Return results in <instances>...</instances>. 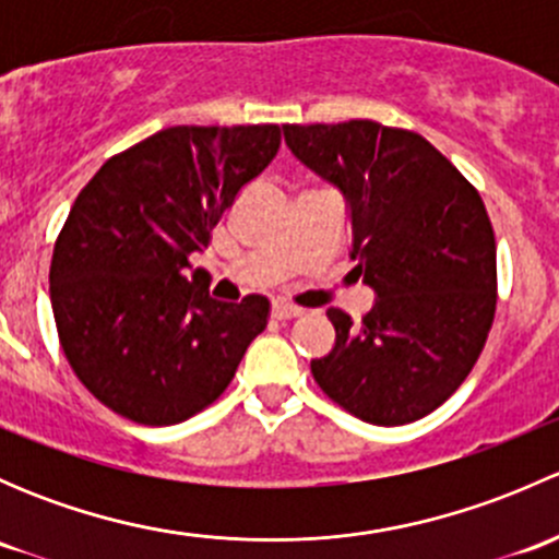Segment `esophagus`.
Segmentation results:
<instances>
[{
    "mask_svg": "<svg viewBox=\"0 0 559 559\" xmlns=\"http://www.w3.org/2000/svg\"><path fill=\"white\" fill-rule=\"evenodd\" d=\"M270 311H273L275 319H295V316H302V308L292 306V302H284V300H275Z\"/></svg>",
    "mask_w": 559,
    "mask_h": 559,
    "instance_id": "34e87169",
    "label": "esophagus"
}]
</instances>
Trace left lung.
Here are the masks:
<instances>
[{"instance_id": "obj_1", "label": "left lung", "mask_w": 559, "mask_h": 559, "mask_svg": "<svg viewBox=\"0 0 559 559\" xmlns=\"http://www.w3.org/2000/svg\"><path fill=\"white\" fill-rule=\"evenodd\" d=\"M284 140L343 194L354 270L376 292L362 321L326 311L335 346L311 359L316 384L368 425L421 419L467 379L492 326L498 262L487 207L408 129L368 118L286 123Z\"/></svg>"}]
</instances>
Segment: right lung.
I'll use <instances>...</instances> for the list:
<instances>
[{"label": "right lung", "mask_w": 559, "mask_h": 559, "mask_svg": "<svg viewBox=\"0 0 559 559\" xmlns=\"http://www.w3.org/2000/svg\"><path fill=\"white\" fill-rule=\"evenodd\" d=\"M278 145L275 123L170 127L83 186L50 259V306L72 370L110 411L178 425L235 379L270 302L211 297L189 253Z\"/></svg>", "instance_id": "1"}]
</instances>
